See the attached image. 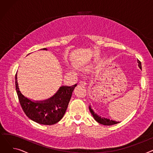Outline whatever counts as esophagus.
<instances>
[{"label": "esophagus", "mask_w": 153, "mask_h": 153, "mask_svg": "<svg viewBox=\"0 0 153 153\" xmlns=\"http://www.w3.org/2000/svg\"><path fill=\"white\" fill-rule=\"evenodd\" d=\"M79 84H81L82 85H84L85 86L86 85V82L84 81H82H82H81L79 82Z\"/></svg>", "instance_id": "obj_1"}]
</instances>
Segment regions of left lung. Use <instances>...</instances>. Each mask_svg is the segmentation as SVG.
Wrapping results in <instances>:
<instances>
[{"label": "left lung", "mask_w": 153, "mask_h": 153, "mask_svg": "<svg viewBox=\"0 0 153 153\" xmlns=\"http://www.w3.org/2000/svg\"><path fill=\"white\" fill-rule=\"evenodd\" d=\"M138 66L139 68L141 69V62L138 60ZM89 110L91 111V114L92 115L94 118L99 123H100L102 125H107V126H109V125H115V124H117V123H118L119 122H115V121H114V120H110V119H107V118H103V117H101L100 116H99L98 115L96 114L95 112L94 111V110L91 108V107L89 106Z\"/></svg>", "instance_id": "left-lung-1"}]
</instances>
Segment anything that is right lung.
Segmentation results:
<instances>
[{"label": "right lung", "instance_id": "obj_1", "mask_svg": "<svg viewBox=\"0 0 153 153\" xmlns=\"http://www.w3.org/2000/svg\"><path fill=\"white\" fill-rule=\"evenodd\" d=\"M47 50L46 48H43ZM17 75H15V88L21 107L26 115L33 121L42 125H51L58 123L67 110L72 92L77 84L62 86L53 97L43 101H31L20 91Z\"/></svg>", "mask_w": 153, "mask_h": 153}]
</instances>
